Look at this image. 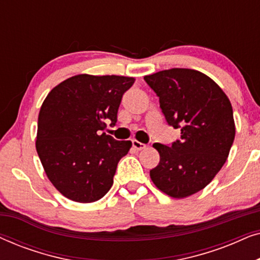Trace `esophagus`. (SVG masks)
<instances>
[{"label": "esophagus", "instance_id": "esophagus-1", "mask_svg": "<svg viewBox=\"0 0 260 260\" xmlns=\"http://www.w3.org/2000/svg\"><path fill=\"white\" fill-rule=\"evenodd\" d=\"M133 147L136 149V150H143V149L147 148V145L141 143V142H138L136 140H133Z\"/></svg>", "mask_w": 260, "mask_h": 260}]
</instances>
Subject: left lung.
Wrapping results in <instances>:
<instances>
[{"instance_id": "1", "label": "left lung", "mask_w": 260, "mask_h": 260, "mask_svg": "<svg viewBox=\"0 0 260 260\" xmlns=\"http://www.w3.org/2000/svg\"><path fill=\"white\" fill-rule=\"evenodd\" d=\"M144 80L159 98L167 123L181 129L170 145H152L159 163L150 177L169 197L187 198L204 189L229 157L236 135L232 105L211 78L195 70L159 71Z\"/></svg>"}]
</instances>
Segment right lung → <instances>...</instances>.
I'll return each instance as SVG.
<instances>
[{
  "label": "right lung",
  "instance_id": "obj_1",
  "mask_svg": "<svg viewBox=\"0 0 260 260\" xmlns=\"http://www.w3.org/2000/svg\"><path fill=\"white\" fill-rule=\"evenodd\" d=\"M134 78L79 74L63 80L42 103L37 151L48 179L70 200L94 202L108 193L117 165L131 148L105 133L116 125Z\"/></svg>",
  "mask_w": 260,
  "mask_h": 260
}]
</instances>
